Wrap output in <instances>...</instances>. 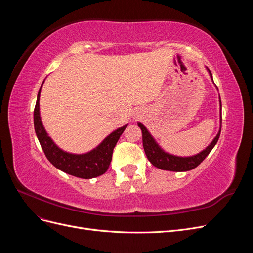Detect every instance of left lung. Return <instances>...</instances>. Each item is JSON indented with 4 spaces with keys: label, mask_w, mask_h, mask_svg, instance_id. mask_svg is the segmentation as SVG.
Instances as JSON below:
<instances>
[{
    "label": "left lung",
    "mask_w": 253,
    "mask_h": 253,
    "mask_svg": "<svg viewBox=\"0 0 253 253\" xmlns=\"http://www.w3.org/2000/svg\"><path fill=\"white\" fill-rule=\"evenodd\" d=\"M207 70L209 71L210 76L212 78V74H211L210 70L209 68H207ZM219 103L221 106L220 97H219ZM138 126L141 128V132H142L143 149L145 152V155H147L148 159L150 160V163L153 166L158 168V169L167 170V171H174V172H185V171H190V170L194 169V168H196L207 156L209 155V153L212 151L214 145L216 144V142L219 138V135H220V128H219V132L216 135L215 138L213 139V141L208 145V147H207L201 153H198L197 155L190 156V157H179V156L171 155V154H169V153H166L156 143L154 138H153L151 134L149 133L147 127H145L142 124H140V122H138Z\"/></svg>",
    "instance_id": "8db88e82"
}]
</instances>
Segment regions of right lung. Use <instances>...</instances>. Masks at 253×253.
<instances>
[{
	"mask_svg": "<svg viewBox=\"0 0 253 253\" xmlns=\"http://www.w3.org/2000/svg\"><path fill=\"white\" fill-rule=\"evenodd\" d=\"M40 91L41 88L38 93L34 111V125L37 137L45 156L57 169L76 176V177L89 179L104 174L110 167L115 145L120 138L121 134L124 133L126 125L114 131L96 149L86 154H71V153L59 149L45 131L40 117Z\"/></svg>",
	"mask_w": 253,
	"mask_h": 253,
	"instance_id": "right-lung-1",
	"label": "right lung"
}]
</instances>
